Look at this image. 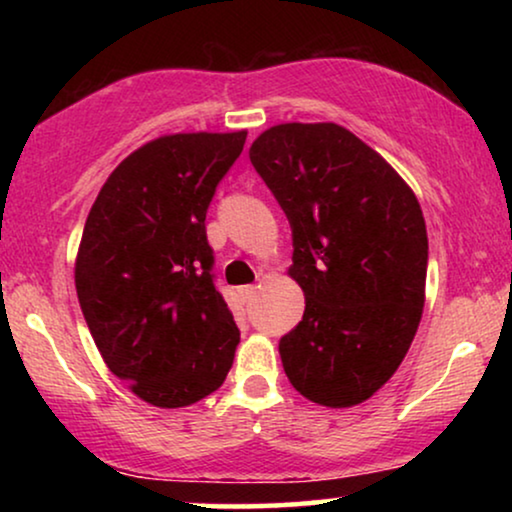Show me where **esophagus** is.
<instances>
[{
  "mask_svg": "<svg viewBox=\"0 0 512 512\" xmlns=\"http://www.w3.org/2000/svg\"><path fill=\"white\" fill-rule=\"evenodd\" d=\"M240 296L244 303H249V300L256 296V286H240Z\"/></svg>",
  "mask_w": 512,
  "mask_h": 512,
  "instance_id": "34e87169",
  "label": "esophagus"
}]
</instances>
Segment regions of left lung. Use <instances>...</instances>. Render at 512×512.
Segmentation results:
<instances>
[{"label": "left lung", "mask_w": 512, "mask_h": 512, "mask_svg": "<svg viewBox=\"0 0 512 512\" xmlns=\"http://www.w3.org/2000/svg\"><path fill=\"white\" fill-rule=\"evenodd\" d=\"M293 233L303 321L279 340L312 403L352 408L389 382L424 307L429 237L401 174L338 123H279L249 149Z\"/></svg>", "instance_id": "1"}]
</instances>
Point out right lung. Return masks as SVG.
<instances>
[{
    "instance_id": "obj_1",
    "label": "right lung",
    "mask_w": 512,
    "mask_h": 512,
    "mask_svg": "<svg viewBox=\"0 0 512 512\" xmlns=\"http://www.w3.org/2000/svg\"><path fill=\"white\" fill-rule=\"evenodd\" d=\"M247 130L177 132L132 151L97 193L74 265L104 363L156 408L216 391L240 345L214 286L205 216Z\"/></svg>"
}]
</instances>
